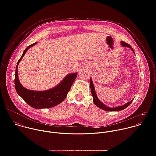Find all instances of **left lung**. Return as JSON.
<instances>
[{
	"instance_id": "left-lung-1",
	"label": "left lung",
	"mask_w": 156,
	"mask_h": 156,
	"mask_svg": "<svg viewBox=\"0 0 156 156\" xmlns=\"http://www.w3.org/2000/svg\"><path fill=\"white\" fill-rule=\"evenodd\" d=\"M121 44L122 46L124 48H129L132 51L134 52L135 54V52H134V50L133 49V48H131V46L130 45H129L128 44L123 42V41H122L121 42ZM90 87H91V94H92V96H93V102L94 103V104L98 106L99 108L104 110H106V111H120V110H123L125 109V108H126L131 102L132 101H133L131 100L130 102L125 104V105H121V106H118V107H107L106 106L105 104H104L98 98L97 96V94L96 93V91H95V88H94V84L93 83V81H92V79L90 78Z\"/></svg>"
}]
</instances>
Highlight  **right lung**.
Wrapping results in <instances>:
<instances>
[{
    "label": "right lung",
    "instance_id": "add662e5",
    "mask_svg": "<svg viewBox=\"0 0 156 156\" xmlns=\"http://www.w3.org/2000/svg\"><path fill=\"white\" fill-rule=\"evenodd\" d=\"M36 43L37 42L28 46L17 62L15 77V90L18 94L31 107L37 109L51 108L60 104L66 98L73 83L77 77V73L67 75L58 85L49 90L36 91L24 87L20 83L18 77V65L28 49L34 46Z\"/></svg>",
    "mask_w": 156,
    "mask_h": 156
}]
</instances>
